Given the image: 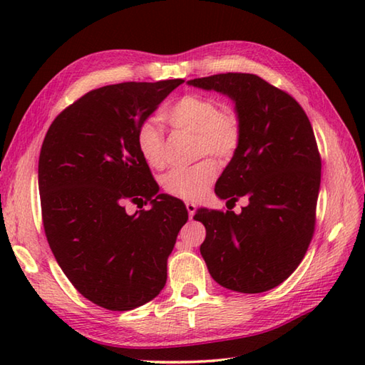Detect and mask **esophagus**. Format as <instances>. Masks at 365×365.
<instances>
[{
	"label": "esophagus",
	"instance_id": "1",
	"mask_svg": "<svg viewBox=\"0 0 365 365\" xmlns=\"http://www.w3.org/2000/svg\"><path fill=\"white\" fill-rule=\"evenodd\" d=\"M185 205H187V210H188L190 218H192V215L196 213V208H197V205H196L195 202H187Z\"/></svg>",
	"mask_w": 365,
	"mask_h": 365
}]
</instances>
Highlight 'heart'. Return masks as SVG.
Segmentation results:
<instances>
[{
  "mask_svg": "<svg viewBox=\"0 0 365 365\" xmlns=\"http://www.w3.org/2000/svg\"><path fill=\"white\" fill-rule=\"evenodd\" d=\"M165 119L174 128L196 135L197 157L208 153L218 160H227L235 153L242 139V125L237 114L230 110H220L218 100L208 96L187 94L180 97L165 113ZM136 147L150 168H165V138L153 120L149 119L139 125ZM215 177V161L207 158L190 168L170 170L163 178V187L168 195L174 197L199 200L205 195Z\"/></svg>",
  "mask_w": 365,
  "mask_h": 365,
  "instance_id": "1",
  "label": "heart"
}]
</instances>
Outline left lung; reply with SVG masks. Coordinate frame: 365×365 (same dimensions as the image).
I'll return each mask as SVG.
<instances>
[{
    "label": "left lung",
    "mask_w": 365,
    "mask_h": 365,
    "mask_svg": "<svg viewBox=\"0 0 365 365\" xmlns=\"http://www.w3.org/2000/svg\"><path fill=\"white\" fill-rule=\"evenodd\" d=\"M235 105L238 149L215 187L216 196L247 199L242 213L199 208L200 245L208 273L240 293H262L298 268L311 243L322 161L314 130L299 103L252 73H220L187 81Z\"/></svg>",
    "instance_id": "left-lung-1"
}]
</instances>
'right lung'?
Segmentation results:
<instances>
[{"mask_svg": "<svg viewBox=\"0 0 365 365\" xmlns=\"http://www.w3.org/2000/svg\"><path fill=\"white\" fill-rule=\"evenodd\" d=\"M183 80L119 83L88 92L46 131L38 192L46 240L84 298L110 311L153 299L168 255L188 221L180 199L160 195L136 147V131ZM151 200L150 211L125 204Z\"/></svg>", "mask_w": 365, "mask_h": 365, "instance_id": "add662e5", "label": "right lung"}]
</instances>
